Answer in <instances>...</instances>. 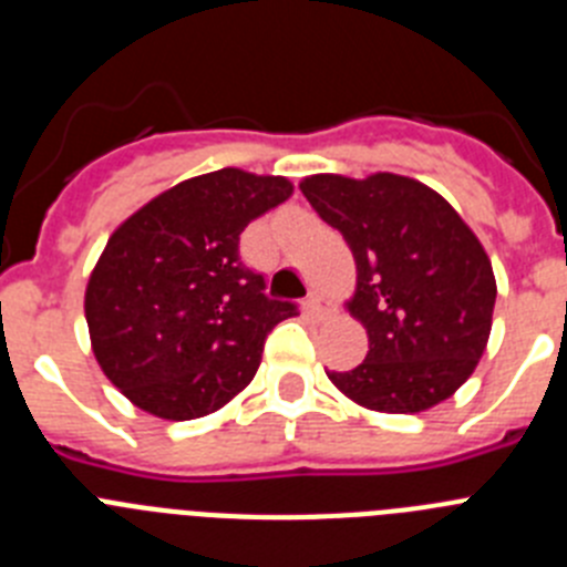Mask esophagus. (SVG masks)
Returning a JSON list of instances; mask_svg holds the SVG:
<instances>
[{"mask_svg":"<svg viewBox=\"0 0 567 567\" xmlns=\"http://www.w3.org/2000/svg\"><path fill=\"white\" fill-rule=\"evenodd\" d=\"M307 312L312 315L315 320H323L329 312H332V303H329V300L323 298V295L312 292V295H309V298H307Z\"/></svg>","mask_w":567,"mask_h":567,"instance_id":"esophagus-1","label":"esophagus"}]
</instances>
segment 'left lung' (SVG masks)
I'll list each match as a JSON object with an SVG mask.
<instances>
[{
  "label": "left lung",
  "mask_w": 567,
  "mask_h": 567,
  "mask_svg": "<svg viewBox=\"0 0 567 567\" xmlns=\"http://www.w3.org/2000/svg\"><path fill=\"white\" fill-rule=\"evenodd\" d=\"M300 193L352 249L358 287L346 309L369 334L363 363L329 380L385 414L452 398L483 358L497 300L477 235L443 195L405 175L320 173Z\"/></svg>",
  "instance_id": "obj_1"
}]
</instances>
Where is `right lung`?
<instances>
[{
  "mask_svg": "<svg viewBox=\"0 0 567 567\" xmlns=\"http://www.w3.org/2000/svg\"><path fill=\"white\" fill-rule=\"evenodd\" d=\"M292 195L284 175L215 169L155 195L110 235L84 292L102 372L142 412L195 420L244 392L295 315L244 267L240 233Z\"/></svg>",
  "mask_w": 567,
  "mask_h": 567,
  "instance_id": "right-lung-1",
  "label": "right lung"
}]
</instances>
